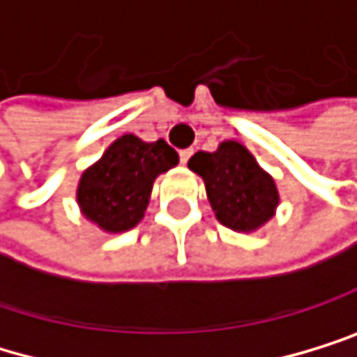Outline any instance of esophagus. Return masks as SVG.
Segmentation results:
<instances>
[{"mask_svg":"<svg viewBox=\"0 0 357 357\" xmlns=\"http://www.w3.org/2000/svg\"><path fill=\"white\" fill-rule=\"evenodd\" d=\"M190 155H193V149H182V151H180V160H182V164H186V162L190 160Z\"/></svg>","mask_w":357,"mask_h":357,"instance_id":"obj_1","label":"esophagus"}]
</instances>
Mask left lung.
<instances>
[{"mask_svg":"<svg viewBox=\"0 0 357 357\" xmlns=\"http://www.w3.org/2000/svg\"><path fill=\"white\" fill-rule=\"evenodd\" d=\"M188 169L204 177L215 217L232 230H257L279 206L274 180L234 140L222 142L213 153L197 151L188 160Z\"/></svg>","mask_w":357,"mask_h":357,"instance_id":"1","label":"left lung"}]
</instances>
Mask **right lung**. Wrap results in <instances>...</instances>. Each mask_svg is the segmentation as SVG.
Returning <instances> with one entry per match:
<instances>
[{
	"mask_svg": "<svg viewBox=\"0 0 357 357\" xmlns=\"http://www.w3.org/2000/svg\"><path fill=\"white\" fill-rule=\"evenodd\" d=\"M177 162V151L164 140L142 142L127 133L83 173L76 193L78 206L98 228L125 232L144 217L155 177Z\"/></svg>",
	"mask_w": 357,
	"mask_h": 357,
	"instance_id": "1",
	"label": "right lung"
}]
</instances>
